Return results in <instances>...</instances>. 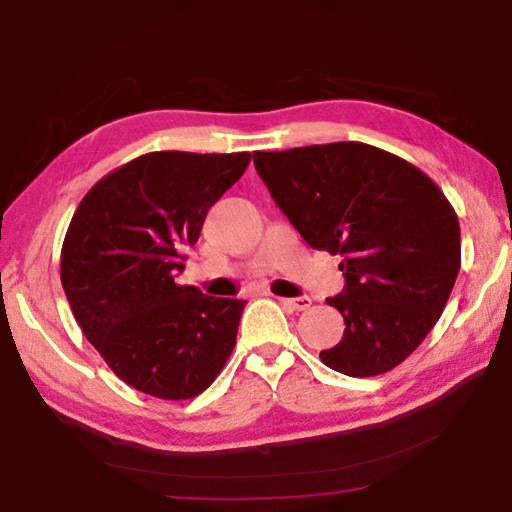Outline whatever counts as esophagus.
I'll return each mask as SVG.
<instances>
[{
	"label": "esophagus",
	"mask_w": 512,
	"mask_h": 512,
	"mask_svg": "<svg viewBox=\"0 0 512 512\" xmlns=\"http://www.w3.org/2000/svg\"><path fill=\"white\" fill-rule=\"evenodd\" d=\"M280 302L291 311H305L311 307V298H280Z\"/></svg>",
	"instance_id": "esophagus-1"
}]
</instances>
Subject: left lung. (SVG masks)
I'll use <instances>...</instances> for the list:
<instances>
[{
	"label": "left lung",
	"instance_id": "left-lung-1",
	"mask_svg": "<svg viewBox=\"0 0 512 512\" xmlns=\"http://www.w3.org/2000/svg\"><path fill=\"white\" fill-rule=\"evenodd\" d=\"M255 169L311 248L341 255L339 345L327 368L375 377L409 357L443 314L461 268L452 203L411 162L363 142L255 151Z\"/></svg>",
	"mask_w": 512,
	"mask_h": 512
}]
</instances>
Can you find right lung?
Returning a JSON list of instances; mask_svg holds the SVG:
<instances>
[{"label":"right lung","mask_w":512,"mask_h":512,"mask_svg":"<svg viewBox=\"0 0 512 512\" xmlns=\"http://www.w3.org/2000/svg\"><path fill=\"white\" fill-rule=\"evenodd\" d=\"M250 153L155 151L121 164L76 207L60 282L76 323L115 375L160 400L201 395L237 343L246 300L176 282L210 207Z\"/></svg>","instance_id":"1"}]
</instances>
